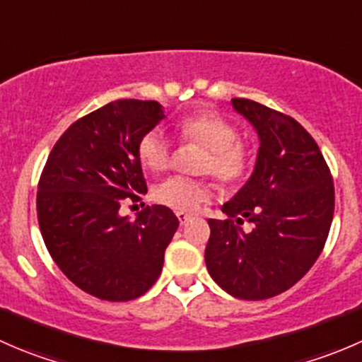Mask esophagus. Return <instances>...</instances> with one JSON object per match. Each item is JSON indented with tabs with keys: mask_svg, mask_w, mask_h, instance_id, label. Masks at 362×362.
Segmentation results:
<instances>
[{
	"mask_svg": "<svg viewBox=\"0 0 362 362\" xmlns=\"http://www.w3.org/2000/svg\"><path fill=\"white\" fill-rule=\"evenodd\" d=\"M177 218L180 221V224H187L192 218V215L187 214V211H177Z\"/></svg>",
	"mask_w": 362,
	"mask_h": 362,
	"instance_id": "esophagus-1",
	"label": "esophagus"
}]
</instances>
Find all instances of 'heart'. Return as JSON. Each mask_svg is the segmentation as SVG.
Returning a JSON list of instances; mask_svg holds the SVG:
<instances>
[{
  "instance_id": "heart-1",
  "label": "heart",
  "mask_w": 362,
  "mask_h": 362,
  "mask_svg": "<svg viewBox=\"0 0 362 362\" xmlns=\"http://www.w3.org/2000/svg\"><path fill=\"white\" fill-rule=\"evenodd\" d=\"M177 129L182 141H192L206 148L199 171L211 175L221 187L235 189L249 177L252 151L245 141L238 140V127L231 120L214 112H198L180 119ZM138 158L152 171H163L170 166L171 147L163 131L154 127L140 138ZM210 196V182L185 177H170L154 189L156 202L180 211L196 210Z\"/></svg>"
}]
</instances>
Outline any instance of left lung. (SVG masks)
<instances>
[{"mask_svg": "<svg viewBox=\"0 0 362 362\" xmlns=\"http://www.w3.org/2000/svg\"><path fill=\"white\" fill-rule=\"evenodd\" d=\"M231 103L261 145L249 182L222 206L228 218L208 221L204 261L226 293L257 301L291 289L317 261L333 221L334 185L319 145L298 120L245 98ZM243 218L252 232L238 226Z\"/></svg>", "mask_w": 362, "mask_h": 362, "instance_id": "obj_1", "label": "left lung"}]
</instances>
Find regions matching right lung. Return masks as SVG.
Segmentation results:
<instances>
[{"label": "right lung", "instance_id": "add662e5", "mask_svg": "<svg viewBox=\"0 0 362 362\" xmlns=\"http://www.w3.org/2000/svg\"><path fill=\"white\" fill-rule=\"evenodd\" d=\"M164 117L158 101L117 100L75 120L49 154L36 192L47 250L83 293L131 301L159 279L178 218L163 204L119 214L147 194L138 141Z\"/></svg>", "mask_w": 362, "mask_h": 362}]
</instances>
